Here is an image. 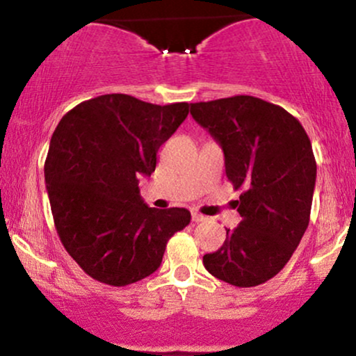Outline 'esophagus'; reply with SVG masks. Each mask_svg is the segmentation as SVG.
<instances>
[{"label":"esophagus","mask_w":356,"mask_h":356,"mask_svg":"<svg viewBox=\"0 0 356 356\" xmlns=\"http://www.w3.org/2000/svg\"><path fill=\"white\" fill-rule=\"evenodd\" d=\"M202 220H206L204 216L197 214V212H192V222H202Z\"/></svg>","instance_id":"1"}]
</instances>
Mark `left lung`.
Listing matches in <instances>:
<instances>
[{
	"label": "left lung",
	"instance_id": "obj_1",
	"mask_svg": "<svg viewBox=\"0 0 356 356\" xmlns=\"http://www.w3.org/2000/svg\"><path fill=\"white\" fill-rule=\"evenodd\" d=\"M191 115L224 152L241 219L202 257L204 268L239 288L276 276L303 238L312 212L316 162L312 142L291 113L256 97L191 104Z\"/></svg>",
	"mask_w": 356,
	"mask_h": 356
}]
</instances>
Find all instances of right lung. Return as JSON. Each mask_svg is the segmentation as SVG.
Segmentation results:
<instances>
[{
	"label": "right lung",
	"instance_id": "add662e5",
	"mask_svg": "<svg viewBox=\"0 0 356 356\" xmlns=\"http://www.w3.org/2000/svg\"><path fill=\"white\" fill-rule=\"evenodd\" d=\"M189 113L110 93L81 102L60 120L44 184L61 244L93 280L127 286L157 271L167 241L191 222L184 207H149L138 179Z\"/></svg>",
	"mask_w": 356,
	"mask_h": 356
}]
</instances>
